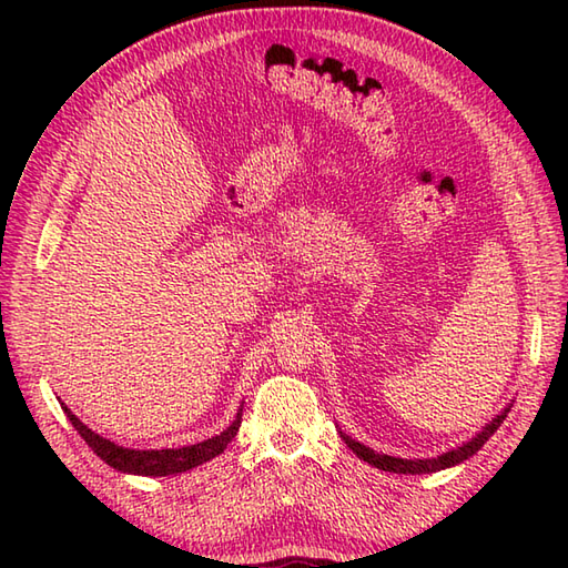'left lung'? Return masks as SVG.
Wrapping results in <instances>:
<instances>
[{"instance_id": "1", "label": "left lung", "mask_w": 568, "mask_h": 568, "mask_svg": "<svg viewBox=\"0 0 568 568\" xmlns=\"http://www.w3.org/2000/svg\"><path fill=\"white\" fill-rule=\"evenodd\" d=\"M505 415H508V409H505L503 415H498L496 419H493L490 425H486V429L480 432V434H476L474 439L466 442L464 446H456L454 452H446V454H442L437 458H415V462H409V458H395V456H385V454L373 452V449H368V446L358 444L354 439H348L346 434H342V437H344L348 449H352L358 458H364V462H368L371 466H376L381 470H390V474H434V470L449 468L454 464L466 462L468 456H474L480 449V446H484L493 437V432H496L503 425Z\"/></svg>"}]
</instances>
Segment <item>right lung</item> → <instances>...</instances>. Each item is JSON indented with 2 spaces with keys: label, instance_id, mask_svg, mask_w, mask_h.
<instances>
[{
  "label": "right lung",
  "instance_id": "right-lung-1",
  "mask_svg": "<svg viewBox=\"0 0 568 568\" xmlns=\"http://www.w3.org/2000/svg\"><path fill=\"white\" fill-rule=\"evenodd\" d=\"M63 409L68 413V419L72 422V427L78 429L80 437L88 442L90 449L98 454L104 464H110L116 470H124V474H139V476H173V474H183V470H190L204 462H210V458L220 456L226 449V444L236 437L239 425H241V413H239L232 425L207 442L183 446V449L136 452V449H124V446H116L110 439H102L100 434H94L92 429L84 427L65 405H63Z\"/></svg>",
  "mask_w": 568,
  "mask_h": 568
}]
</instances>
